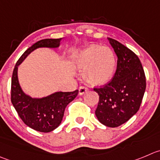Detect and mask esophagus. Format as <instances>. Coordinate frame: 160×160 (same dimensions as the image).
<instances>
[{
    "label": "esophagus",
    "mask_w": 160,
    "mask_h": 160,
    "mask_svg": "<svg viewBox=\"0 0 160 160\" xmlns=\"http://www.w3.org/2000/svg\"><path fill=\"white\" fill-rule=\"evenodd\" d=\"M87 91H88V89L86 87H85V86H80L78 89V95L80 96L83 95V94L86 93Z\"/></svg>",
    "instance_id": "1"
}]
</instances>
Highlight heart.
Returning a JSON list of instances; mask_svg holds the SVG:
<instances>
[{"label":"heart","mask_w":160,"mask_h":160,"mask_svg":"<svg viewBox=\"0 0 160 160\" xmlns=\"http://www.w3.org/2000/svg\"><path fill=\"white\" fill-rule=\"evenodd\" d=\"M73 63L77 69L86 70L84 78L89 84L101 86L112 79L116 59L110 48L93 45L76 52Z\"/></svg>","instance_id":"b5f03b06"}]
</instances>
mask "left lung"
I'll return each mask as SVG.
<instances>
[{
	"label": "left lung",
	"instance_id": "left-lung-1",
	"mask_svg": "<svg viewBox=\"0 0 160 160\" xmlns=\"http://www.w3.org/2000/svg\"><path fill=\"white\" fill-rule=\"evenodd\" d=\"M118 60L112 80L102 88H94L99 95L96 116L100 123L117 127L128 121L139 110L146 89L141 61L133 51L108 38Z\"/></svg>",
	"mask_w": 160,
	"mask_h": 160
}]
</instances>
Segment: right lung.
<instances>
[{"label":"right lung","mask_w":160,"mask_h":160,"mask_svg":"<svg viewBox=\"0 0 160 160\" xmlns=\"http://www.w3.org/2000/svg\"><path fill=\"white\" fill-rule=\"evenodd\" d=\"M61 39H43L27 48L16 63L12 78L11 100L18 115L27 127L43 133L52 131L60 126L65 108L77 97L78 90L56 92L42 98H33L26 94L19 85L18 67L33 50L58 48Z\"/></svg>","instance_id":"right-lung-1"}]
</instances>
